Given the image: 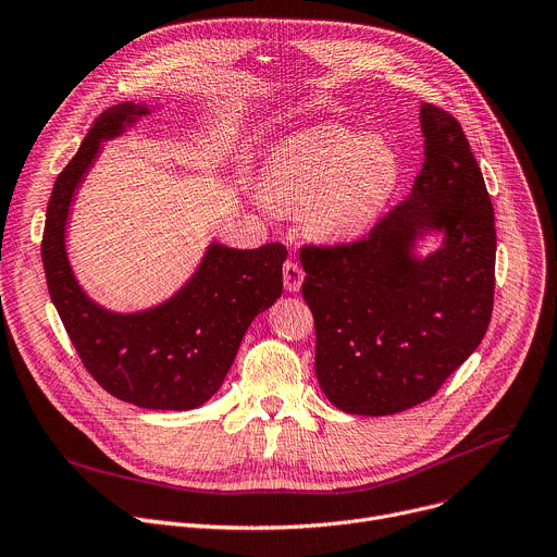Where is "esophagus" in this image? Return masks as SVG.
<instances>
[{
  "label": "esophagus",
  "instance_id": "34e87169",
  "mask_svg": "<svg viewBox=\"0 0 557 557\" xmlns=\"http://www.w3.org/2000/svg\"><path fill=\"white\" fill-rule=\"evenodd\" d=\"M282 277H284V288L290 293H297L301 288V282H305V271H301V267L297 262L286 260Z\"/></svg>",
  "mask_w": 557,
  "mask_h": 557
}]
</instances>
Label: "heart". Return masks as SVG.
<instances>
[{"label": "heart", "mask_w": 557, "mask_h": 557, "mask_svg": "<svg viewBox=\"0 0 557 557\" xmlns=\"http://www.w3.org/2000/svg\"><path fill=\"white\" fill-rule=\"evenodd\" d=\"M401 175L395 146L337 122L313 124L280 139L262 169V195L277 209L301 207L320 237L367 228L386 207Z\"/></svg>", "instance_id": "heart-1"}]
</instances>
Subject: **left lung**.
Returning a JSON list of instances; mask_svg holds the SVG:
<instances>
[{
	"label": "left lung",
	"mask_w": 557,
	"mask_h": 557,
	"mask_svg": "<svg viewBox=\"0 0 557 557\" xmlns=\"http://www.w3.org/2000/svg\"><path fill=\"white\" fill-rule=\"evenodd\" d=\"M424 164L409 197L367 237L301 246V295L315 320V375L350 416L426 401L480 346L493 311L495 218L469 139L450 113L420 107ZM429 230L443 246L412 252Z\"/></svg>",
	"instance_id": "8db88e82"
}]
</instances>
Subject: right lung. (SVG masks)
<instances>
[{
	"instance_id": "right-lung-1",
	"label": "right lung",
	"mask_w": 557,
	"mask_h": 557,
	"mask_svg": "<svg viewBox=\"0 0 557 557\" xmlns=\"http://www.w3.org/2000/svg\"><path fill=\"white\" fill-rule=\"evenodd\" d=\"M146 104L124 102L95 120L48 199L41 262L50 299L95 382L113 397L156 411H190L222 386L250 322L282 295L286 248H228L213 242L193 277L164 305L113 313L79 286L66 256V222L75 190L99 144L122 135Z\"/></svg>"
}]
</instances>
